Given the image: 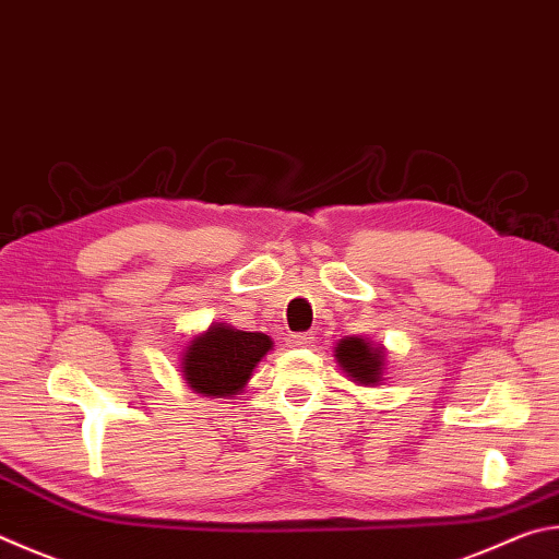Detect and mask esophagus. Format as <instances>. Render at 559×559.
Listing matches in <instances>:
<instances>
[{
    "label": "esophagus",
    "mask_w": 559,
    "mask_h": 559,
    "mask_svg": "<svg viewBox=\"0 0 559 559\" xmlns=\"http://www.w3.org/2000/svg\"><path fill=\"white\" fill-rule=\"evenodd\" d=\"M290 347H312V334H290Z\"/></svg>",
    "instance_id": "obj_1"
}]
</instances>
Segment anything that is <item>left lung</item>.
Instances as JSON below:
<instances>
[{"mask_svg": "<svg viewBox=\"0 0 559 559\" xmlns=\"http://www.w3.org/2000/svg\"><path fill=\"white\" fill-rule=\"evenodd\" d=\"M385 357L389 352L381 344L361 334H352L334 344V359L347 379L359 385H379L385 377Z\"/></svg>", "mask_w": 559, "mask_h": 559, "instance_id": "8db88e82", "label": "left lung"}]
</instances>
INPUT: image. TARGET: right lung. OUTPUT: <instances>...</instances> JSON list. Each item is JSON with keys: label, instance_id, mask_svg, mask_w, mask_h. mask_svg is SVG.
I'll list each match as a JSON object with an SVG mask.
<instances>
[{"label": "right lung", "instance_id": "1", "mask_svg": "<svg viewBox=\"0 0 559 559\" xmlns=\"http://www.w3.org/2000/svg\"><path fill=\"white\" fill-rule=\"evenodd\" d=\"M273 349L263 332H245L227 322H212L186 342L180 352V377L192 391L207 399L235 401L245 393L253 369Z\"/></svg>", "mask_w": 559, "mask_h": 559}]
</instances>
